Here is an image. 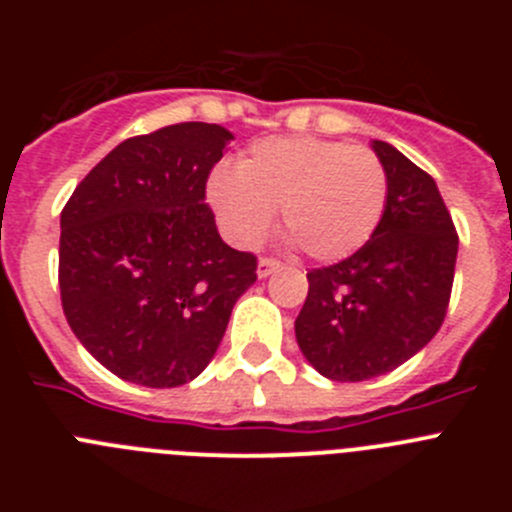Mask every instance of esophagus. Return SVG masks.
I'll return each mask as SVG.
<instances>
[{"label": "esophagus", "instance_id": "obj_1", "mask_svg": "<svg viewBox=\"0 0 512 512\" xmlns=\"http://www.w3.org/2000/svg\"><path fill=\"white\" fill-rule=\"evenodd\" d=\"M279 266H282V264H279V261H274V259H259V269H256V274L264 279V277H269V274H274Z\"/></svg>", "mask_w": 512, "mask_h": 512}]
</instances>
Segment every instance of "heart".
I'll return each instance as SVG.
<instances>
[{
    "label": "heart",
    "instance_id": "obj_1",
    "mask_svg": "<svg viewBox=\"0 0 512 512\" xmlns=\"http://www.w3.org/2000/svg\"><path fill=\"white\" fill-rule=\"evenodd\" d=\"M207 200L238 246H259L282 207L289 241L315 261H338L377 230L387 207V171L372 148L312 135L264 138L238 169L212 171Z\"/></svg>",
    "mask_w": 512,
    "mask_h": 512
}]
</instances>
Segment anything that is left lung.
Listing matches in <instances>:
<instances>
[{
	"label": "left lung",
	"mask_w": 512,
	"mask_h": 512,
	"mask_svg": "<svg viewBox=\"0 0 512 512\" xmlns=\"http://www.w3.org/2000/svg\"><path fill=\"white\" fill-rule=\"evenodd\" d=\"M387 171V207L348 259L307 271L295 320L305 359L333 382H364L415 356L441 328L459 235L431 174L374 140Z\"/></svg>",
	"instance_id": "1"
}]
</instances>
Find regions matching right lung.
<instances>
[{"instance_id": "1", "label": "right lung", "mask_w": 512, "mask_h": 512, "mask_svg": "<svg viewBox=\"0 0 512 512\" xmlns=\"http://www.w3.org/2000/svg\"><path fill=\"white\" fill-rule=\"evenodd\" d=\"M230 140L210 122L122 140L63 207V315L125 382L161 390L200 377L256 282V256L223 243L205 202Z\"/></svg>"}]
</instances>
